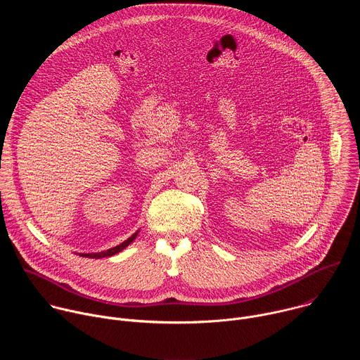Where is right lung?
<instances>
[{
	"label": "right lung",
	"mask_w": 360,
	"mask_h": 360,
	"mask_svg": "<svg viewBox=\"0 0 360 360\" xmlns=\"http://www.w3.org/2000/svg\"><path fill=\"white\" fill-rule=\"evenodd\" d=\"M136 235H138V232H135L131 238H128L127 240H124L121 245H118V246H115V248H111V249H108V250H102V252H96V253H79V255H81V256H85V258H92V259L107 258V256H112V255L121 252L122 249H125V248L136 238Z\"/></svg>",
	"instance_id": "obj_1"
}]
</instances>
